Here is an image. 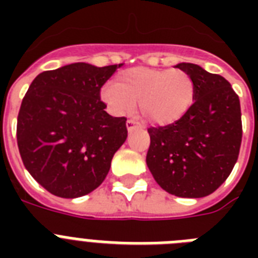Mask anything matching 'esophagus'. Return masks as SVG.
<instances>
[{
	"instance_id": "34e87169",
	"label": "esophagus",
	"mask_w": 258,
	"mask_h": 258,
	"mask_svg": "<svg viewBox=\"0 0 258 258\" xmlns=\"http://www.w3.org/2000/svg\"><path fill=\"white\" fill-rule=\"evenodd\" d=\"M125 125H127V130H128V131H131V130L137 128L138 125H139V121H137L135 119H128V120H127V123H125Z\"/></svg>"
}]
</instances>
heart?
<instances>
[{
    "label": "heart",
    "instance_id": "obj_1",
    "mask_svg": "<svg viewBox=\"0 0 258 258\" xmlns=\"http://www.w3.org/2000/svg\"><path fill=\"white\" fill-rule=\"evenodd\" d=\"M196 82L183 70L131 68L101 88V99L116 115L139 105L146 120L171 124L188 112L196 100Z\"/></svg>",
    "mask_w": 258,
    "mask_h": 258
}]
</instances>
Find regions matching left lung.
<instances>
[{
	"instance_id": "1",
	"label": "left lung",
	"mask_w": 258,
	"mask_h": 258,
	"mask_svg": "<svg viewBox=\"0 0 258 258\" xmlns=\"http://www.w3.org/2000/svg\"><path fill=\"white\" fill-rule=\"evenodd\" d=\"M176 68L191 75L196 100L179 120L150 127L146 162L163 190L182 198L212 194L230 175L242 141L240 99L230 83L191 62Z\"/></svg>"
}]
</instances>
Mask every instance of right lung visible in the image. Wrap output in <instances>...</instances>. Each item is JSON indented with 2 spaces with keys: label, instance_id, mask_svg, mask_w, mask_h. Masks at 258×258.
Instances as JSON below:
<instances>
[{
  "label": "right lung",
  "instance_id": "right-lung-1",
  "mask_svg": "<svg viewBox=\"0 0 258 258\" xmlns=\"http://www.w3.org/2000/svg\"><path fill=\"white\" fill-rule=\"evenodd\" d=\"M123 64L75 62L38 75L22 99L17 145L24 166L42 187L78 198L99 187L124 143V116L105 112L100 89Z\"/></svg>",
  "mask_w": 258,
  "mask_h": 258
}]
</instances>
